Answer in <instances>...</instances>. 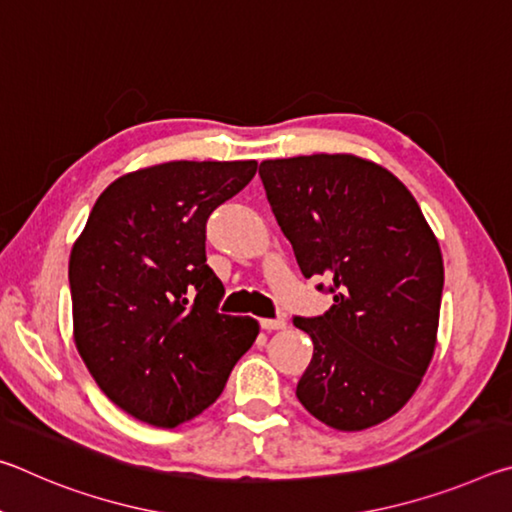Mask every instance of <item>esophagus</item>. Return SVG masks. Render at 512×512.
<instances>
[{"instance_id": "esophagus-1", "label": "esophagus", "mask_w": 512, "mask_h": 512, "mask_svg": "<svg viewBox=\"0 0 512 512\" xmlns=\"http://www.w3.org/2000/svg\"><path fill=\"white\" fill-rule=\"evenodd\" d=\"M259 325H262V329H266V332H273V329L287 327V320L284 318H262L259 320Z\"/></svg>"}]
</instances>
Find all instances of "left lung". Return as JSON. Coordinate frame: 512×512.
Returning a JSON list of instances; mask_svg holds the SVG:
<instances>
[{"instance_id":"8db88e82","label":"left lung","mask_w":512,"mask_h":512,"mask_svg":"<svg viewBox=\"0 0 512 512\" xmlns=\"http://www.w3.org/2000/svg\"><path fill=\"white\" fill-rule=\"evenodd\" d=\"M259 176L305 277H332L334 305L296 318L314 341L296 395L323 424L361 431L418 391L438 341L445 266L418 201L352 153L264 160Z\"/></svg>"}]
</instances>
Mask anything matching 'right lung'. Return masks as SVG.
<instances>
[{
	"instance_id": "add662e5",
	"label": "right lung",
	"mask_w": 512,
	"mask_h": 512,
	"mask_svg": "<svg viewBox=\"0 0 512 512\" xmlns=\"http://www.w3.org/2000/svg\"><path fill=\"white\" fill-rule=\"evenodd\" d=\"M255 160L162 162L126 173L94 203L69 255L74 345L121 411L162 429L201 415L255 343L259 323L219 314L205 223Z\"/></svg>"
}]
</instances>
